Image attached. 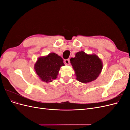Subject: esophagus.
<instances>
[{"instance_id": "obj_1", "label": "esophagus", "mask_w": 130, "mask_h": 130, "mask_svg": "<svg viewBox=\"0 0 130 130\" xmlns=\"http://www.w3.org/2000/svg\"><path fill=\"white\" fill-rule=\"evenodd\" d=\"M64 63L66 64L69 65L70 64V61L69 59H66V60H64Z\"/></svg>"}]
</instances>
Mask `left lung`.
I'll use <instances>...</instances> for the list:
<instances>
[{"label": "left lung", "instance_id": "8db88e82", "mask_svg": "<svg viewBox=\"0 0 130 130\" xmlns=\"http://www.w3.org/2000/svg\"><path fill=\"white\" fill-rule=\"evenodd\" d=\"M76 75V79L82 83H88L95 80L100 74L103 63L95 55H87L84 52H79L75 57L70 58Z\"/></svg>", "mask_w": 130, "mask_h": 130}]
</instances>
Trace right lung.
<instances>
[{"instance_id":"1","label":"right lung","mask_w":130,"mask_h":130,"mask_svg":"<svg viewBox=\"0 0 130 130\" xmlns=\"http://www.w3.org/2000/svg\"><path fill=\"white\" fill-rule=\"evenodd\" d=\"M64 66L61 57L55 53L40 57L35 64V69L42 81L50 82L56 79L61 66Z\"/></svg>"}]
</instances>
